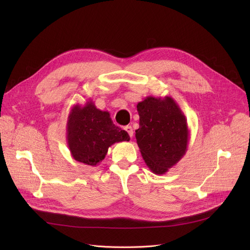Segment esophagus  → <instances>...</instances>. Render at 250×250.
<instances>
[{
	"label": "esophagus",
	"instance_id": "34e87169",
	"mask_svg": "<svg viewBox=\"0 0 250 250\" xmlns=\"http://www.w3.org/2000/svg\"><path fill=\"white\" fill-rule=\"evenodd\" d=\"M125 130L128 134V136H129L130 138H133L134 132H133V127H132V126H130V125H125Z\"/></svg>",
	"mask_w": 250,
	"mask_h": 250
}]
</instances>
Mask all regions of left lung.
<instances>
[{
    "instance_id": "8db88e82",
    "label": "left lung",
    "mask_w": 250,
    "mask_h": 250,
    "mask_svg": "<svg viewBox=\"0 0 250 250\" xmlns=\"http://www.w3.org/2000/svg\"><path fill=\"white\" fill-rule=\"evenodd\" d=\"M137 144L144 161L155 174H165L188 151L189 130L185 113L175 100L148 96L139 102Z\"/></svg>"
}]
</instances>
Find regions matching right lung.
Returning <instances> with one entry per match:
<instances>
[{
    "label": "right lung",
    "instance_id": "add662e5",
    "mask_svg": "<svg viewBox=\"0 0 250 250\" xmlns=\"http://www.w3.org/2000/svg\"><path fill=\"white\" fill-rule=\"evenodd\" d=\"M129 141L125 130L116 126L108 111L96 108L93 101L84 106L76 104L67 123V142L73 158L83 164L96 166L114 143Z\"/></svg>",
    "mask_w": 250,
    "mask_h": 250
}]
</instances>
